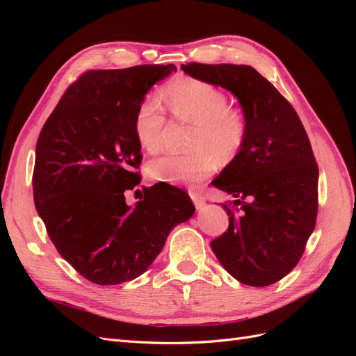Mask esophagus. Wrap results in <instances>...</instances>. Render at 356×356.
I'll use <instances>...</instances> for the list:
<instances>
[{
  "label": "esophagus",
  "instance_id": "1",
  "mask_svg": "<svg viewBox=\"0 0 356 356\" xmlns=\"http://www.w3.org/2000/svg\"><path fill=\"white\" fill-rule=\"evenodd\" d=\"M190 197H191L193 203H195L196 209H202L204 204H207V202H204V197L202 195H199L197 191H190Z\"/></svg>",
  "mask_w": 356,
  "mask_h": 356
}]
</instances>
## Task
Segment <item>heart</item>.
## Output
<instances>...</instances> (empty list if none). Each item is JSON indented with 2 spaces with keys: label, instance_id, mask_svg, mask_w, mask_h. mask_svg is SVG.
Listing matches in <instances>:
<instances>
[{
  "label": "heart",
  "instance_id": "1",
  "mask_svg": "<svg viewBox=\"0 0 356 356\" xmlns=\"http://www.w3.org/2000/svg\"><path fill=\"white\" fill-rule=\"evenodd\" d=\"M165 101L178 120L196 124L193 149L178 156L165 154L149 161L148 175L168 184H197L217 168V159L230 161L246 138V120L241 110L229 106L227 95L217 86L197 79H181L165 90ZM165 111L152 99L138 106L134 131L139 145L154 153L161 145Z\"/></svg>",
  "mask_w": 356,
  "mask_h": 356
}]
</instances>
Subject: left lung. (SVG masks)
Here are the masks:
<instances>
[{
  "label": "left lung",
  "instance_id": "left-lung-1",
  "mask_svg": "<svg viewBox=\"0 0 356 356\" xmlns=\"http://www.w3.org/2000/svg\"><path fill=\"white\" fill-rule=\"evenodd\" d=\"M181 68L234 95L246 120L241 152L212 184L248 202L234 211L221 203L229 229L211 242L212 251L239 282L272 285L297 266L315 229L319 172L307 134L291 104L252 67Z\"/></svg>",
  "mask_w": 356,
  "mask_h": 356
}]
</instances>
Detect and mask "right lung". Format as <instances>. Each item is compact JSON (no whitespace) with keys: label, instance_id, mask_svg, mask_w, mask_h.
Masks as SVG:
<instances>
[{"label":"right lung","instance_id":"1","mask_svg":"<svg viewBox=\"0 0 356 356\" xmlns=\"http://www.w3.org/2000/svg\"><path fill=\"white\" fill-rule=\"evenodd\" d=\"M175 65L89 71L72 83L38 136L34 202L63 260L88 281L117 285L141 276L175 225L195 213L184 190L153 186L129 207L139 184L138 106Z\"/></svg>","mask_w":356,"mask_h":356}]
</instances>
